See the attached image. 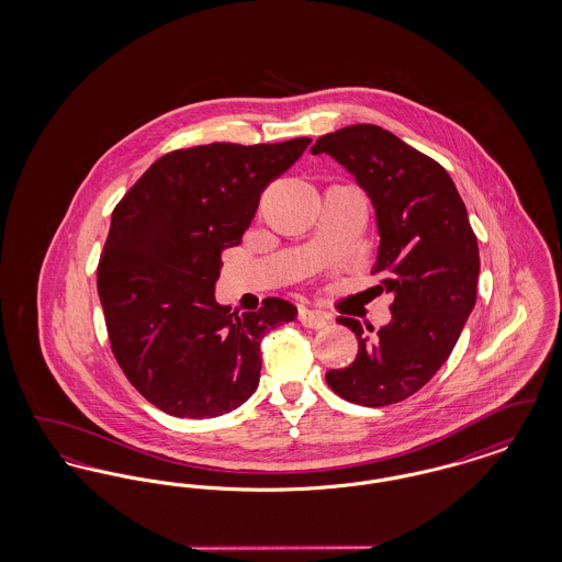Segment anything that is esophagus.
<instances>
[{
  "label": "esophagus",
  "instance_id": "esophagus-1",
  "mask_svg": "<svg viewBox=\"0 0 562 562\" xmlns=\"http://www.w3.org/2000/svg\"><path fill=\"white\" fill-rule=\"evenodd\" d=\"M330 321V316L326 312H318V310H299V322L307 328H322Z\"/></svg>",
  "mask_w": 562,
  "mask_h": 562
}]
</instances>
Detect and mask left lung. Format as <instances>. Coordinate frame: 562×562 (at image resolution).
I'll return each instance as SVG.
<instances>
[{"label": "left lung", "instance_id": "left-lung-1", "mask_svg": "<svg viewBox=\"0 0 562 562\" xmlns=\"http://www.w3.org/2000/svg\"><path fill=\"white\" fill-rule=\"evenodd\" d=\"M312 154L333 156L369 193L381 236L373 273L394 293L392 322L374 341L360 322L339 318L356 333L358 353L326 383L362 406L406 401L447 362L476 303L481 255L465 204L438 161L381 126L324 134Z\"/></svg>", "mask_w": 562, "mask_h": 562}]
</instances>
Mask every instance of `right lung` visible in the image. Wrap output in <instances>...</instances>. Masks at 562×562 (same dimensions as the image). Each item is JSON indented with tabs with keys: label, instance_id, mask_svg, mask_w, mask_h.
I'll return each instance as SVG.
<instances>
[{
	"label": "right lung",
	"instance_id": "right-lung-1",
	"mask_svg": "<svg viewBox=\"0 0 562 562\" xmlns=\"http://www.w3.org/2000/svg\"><path fill=\"white\" fill-rule=\"evenodd\" d=\"M310 143L175 149L113 209L97 269L109 344L136 392L164 413L216 417L257 390L261 339L296 307L268 296L257 312L232 314L214 301V284L261 193Z\"/></svg>",
	"mask_w": 562,
	"mask_h": 562
}]
</instances>
